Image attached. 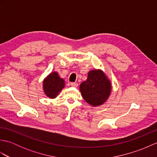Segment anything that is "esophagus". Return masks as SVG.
<instances>
[{
  "mask_svg": "<svg viewBox=\"0 0 157 157\" xmlns=\"http://www.w3.org/2000/svg\"><path fill=\"white\" fill-rule=\"evenodd\" d=\"M71 86H73V87L76 88V87H78V83H75V82H71Z\"/></svg>",
  "mask_w": 157,
  "mask_h": 157,
  "instance_id": "esophagus-1",
  "label": "esophagus"
}]
</instances>
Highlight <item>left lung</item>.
<instances>
[{
    "label": "left lung",
    "mask_w": 157,
    "mask_h": 157,
    "mask_svg": "<svg viewBox=\"0 0 157 157\" xmlns=\"http://www.w3.org/2000/svg\"><path fill=\"white\" fill-rule=\"evenodd\" d=\"M82 97L94 106L102 105L111 94V82L101 70H92L88 73L87 80L79 86Z\"/></svg>",
    "instance_id": "left-lung-1"
}]
</instances>
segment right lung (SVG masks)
Returning a JSON list of instances; mask_svg holds the SVG:
<instances>
[{
    "label": "right lung",
    "mask_w": 157,
    "mask_h": 157,
    "mask_svg": "<svg viewBox=\"0 0 157 157\" xmlns=\"http://www.w3.org/2000/svg\"><path fill=\"white\" fill-rule=\"evenodd\" d=\"M65 82L56 72L51 73L43 82V88L46 95L51 98H55L64 88Z\"/></svg>",
    "instance_id": "obj_1"
}]
</instances>
